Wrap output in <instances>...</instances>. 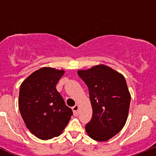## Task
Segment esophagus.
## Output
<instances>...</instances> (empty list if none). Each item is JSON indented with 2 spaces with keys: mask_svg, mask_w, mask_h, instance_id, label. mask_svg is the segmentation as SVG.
<instances>
[{
  "mask_svg": "<svg viewBox=\"0 0 156 156\" xmlns=\"http://www.w3.org/2000/svg\"><path fill=\"white\" fill-rule=\"evenodd\" d=\"M72 109H73V112L74 115H78V110H79V106H78V105H74L73 107L72 108Z\"/></svg>",
  "mask_w": 156,
  "mask_h": 156,
  "instance_id": "34e87169",
  "label": "esophagus"
}]
</instances>
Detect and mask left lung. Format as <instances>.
Here are the masks:
<instances>
[{
  "instance_id": "8db88e82",
  "label": "left lung",
  "mask_w": 156,
  "mask_h": 156,
  "mask_svg": "<svg viewBox=\"0 0 156 156\" xmlns=\"http://www.w3.org/2000/svg\"><path fill=\"white\" fill-rule=\"evenodd\" d=\"M78 75L89 90L93 114L85 126L88 136L98 141H106L124 126L129 112L130 94L122 74L105 65Z\"/></svg>"
}]
</instances>
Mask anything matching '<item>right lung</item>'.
I'll return each mask as SVG.
<instances>
[{
  "label": "right lung",
  "mask_w": 156,
  "mask_h": 156,
  "mask_svg": "<svg viewBox=\"0 0 156 156\" xmlns=\"http://www.w3.org/2000/svg\"><path fill=\"white\" fill-rule=\"evenodd\" d=\"M64 70L44 67L25 80L20 87L19 108L27 127L41 140L58 137L73 115L56 85Z\"/></svg>",
  "instance_id": "obj_1"
}]
</instances>
